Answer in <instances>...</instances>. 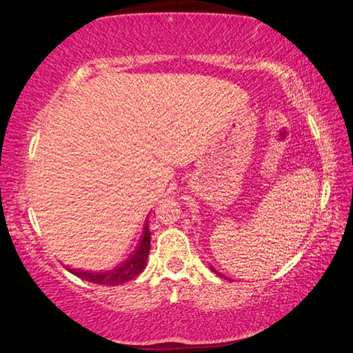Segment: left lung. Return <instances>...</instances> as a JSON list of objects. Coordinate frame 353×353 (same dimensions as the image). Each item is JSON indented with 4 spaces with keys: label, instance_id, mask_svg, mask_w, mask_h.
Wrapping results in <instances>:
<instances>
[{
    "label": "left lung",
    "instance_id": "obj_1",
    "mask_svg": "<svg viewBox=\"0 0 353 353\" xmlns=\"http://www.w3.org/2000/svg\"><path fill=\"white\" fill-rule=\"evenodd\" d=\"M210 268H212V271H213L214 274H218V276H221V274H219V272H218L216 270H214V268H213V266H210ZM221 277H224V276H221ZM225 279H227V277H225Z\"/></svg>",
    "mask_w": 353,
    "mask_h": 353
}]
</instances>
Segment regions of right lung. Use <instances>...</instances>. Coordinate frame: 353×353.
Returning a JSON list of instances; mask_svg holds the SVG:
<instances>
[{
    "mask_svg": "<svg viewBox=\"0 0 353 353\" xmlns=\"http://www.w3.org/2000/svg\"><path fill=\"white\" fill-rule=\"evenodd\" d=\"M149 248H151V232H149L148 221H146V223L143 224L140 241L134 249V252L130 254L128 259L121 263V265L115 266L113 270L98 272V271H82L70 266H65V268H67L71 274H74V276H77L82 280H87V282L90 283L107 285V286L123 285L139 276V274L145 270L148 255H149Z\"/></svg>",
    "mask_w": 353,
    "mask_h": 353,
    "instance_id": "right-lung-1",
    "label": "right lung"
}]
</instances>
